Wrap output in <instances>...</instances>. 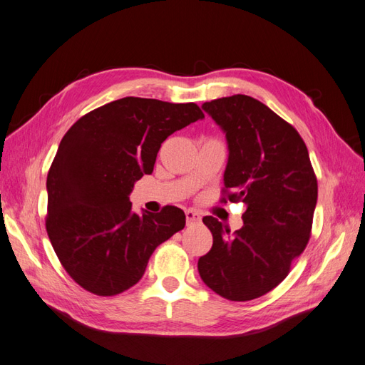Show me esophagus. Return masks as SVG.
<instances>
[{
  "instance_id": "34e87169",
  "label": "esophagus",
  "mask_w": 365,
  "mask_h": 365,
  "mask_svg": "<svg viewBox=\"0 0 365 365\" xmlns=\"http://www.w3.org/2000/svg\"><path fill=\"white\" fill-rule=\"evenodd\" d=\"M185 215H186V223H188V225H194V223H200L202 222L200 214L192 211V210L185 211Z\"/></svg>"
}]
</instances>
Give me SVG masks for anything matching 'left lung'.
<instances>
[{"instance_id": "1", "label": "left lung", "mask_w": 365, "mask_h": 365, "mask_svg": "<svg viewBox=\"0 0 365 365\" xmlns=\"http://www.w3.org/2000/svg\"><path fill=\"white\" fill-rule=\"evenodd\" d=\"M202 108L223 130L229 158L222 202H243V226L234 234L203 217L212 247L199 274L215 294L249 301L275 289L310 238L318 182L298 131L263 102L234 95Z\"/></svg>"}]
</instances>
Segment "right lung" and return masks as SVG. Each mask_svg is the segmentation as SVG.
I'll return each mask as SVG.
<instances>
[{
  "mask_svg": "<svg viewBox=\"0 0 365 365\" xmlns=\"http://www.w3.org/2000/svg\"><path fill=\"white\" fill-rule=\"evenodd\" d=\"M205 114L194 102L122 98L87 113L62 138L47 175V234L67 274L113 297L145 274L154 249L185 227V212L131 211L130 192L151 174L162 142Z\"/></svg>",
  "mask_w": 365,
  "mask_h": 365,
  "instance_id": "1",
  "label": "right lung"
}]
</instances>
